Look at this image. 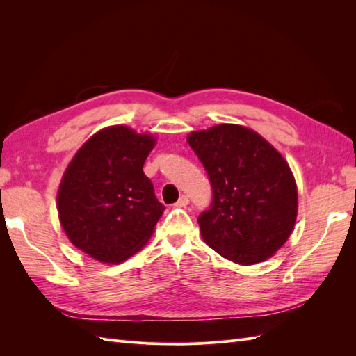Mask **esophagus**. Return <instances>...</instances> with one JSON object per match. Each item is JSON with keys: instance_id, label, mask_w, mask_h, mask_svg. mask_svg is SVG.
<instances>
[{"instance_id": "esophagus-1", "label": "esophagus", "mask_w": 356, "mask_h": 356, "mask_svg": "<svg viewBox=\"0 0 356 356\" xmlns=\"http://www.w3.org/2000/svg\"><path fill=\"white\" fill-rule=\"evenodd\" d=\"M188 197L186 196V195H182L179 199H178V202L175 203V207H178V208H184V207H187L188 204Z\"/></svg>"}]
</instances>
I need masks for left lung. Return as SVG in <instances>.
Returning a JSON list of instances; mask_svg holds the SVG:
<instances>
[{
	"mask_svg": "<svg viewBox=\"0 0 356 356\" xmlns=\"http://www.w3.org/2000/svg\"><path fill=\"white\" fill-rule=\"evenodd\" d=\"M187 143L213 193L197 218L203 241L242 266L267 260L288 241L297 218V186L285 159L239 124L191 132Z\"/></svg>",
	"mask_w": 356,
	"mask_h": 356,
	"instance_id": "obj_1",
	"label": "left lung"
}]
</instances>
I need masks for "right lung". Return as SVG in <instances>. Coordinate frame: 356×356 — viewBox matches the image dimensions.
Returning <instances> with one entry per match:
<instances>
[{"label":"right lung","instance_id":"obj_1","mask_svg":"<svg viewBox=\"0 0 356 356\" xmlns=\"http://www.w3.org/2000/svg\"><path fill=\"white\" fill-rule=\"evenodd\" d=\"M156 144L127 126H110L83 144L58 191V212L74 246L101 263L117 264L152 236L165 207L144 174Z\"/></svg>","mask_w":356,"mask_h":356}]
</instances>
